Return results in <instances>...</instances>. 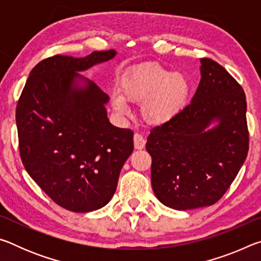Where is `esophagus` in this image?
<instances>
[{
    "instance_id": "34e87169",
    "label": "esophagus",
    "mask_w": 261,
    "mask_h": 261,
    "mask_svg": "<svg viewBox=\"0 0 261 261\" xmlns=\"http://www.w3.org/2000/svg\"><path fill=\"white\" fill-rule=\"evenodd\" d=\"M134 141H135V148L136 149H143L145 147V144H146V140L140 134H135L134 136Z\"/></svg>"
}]
</instances>
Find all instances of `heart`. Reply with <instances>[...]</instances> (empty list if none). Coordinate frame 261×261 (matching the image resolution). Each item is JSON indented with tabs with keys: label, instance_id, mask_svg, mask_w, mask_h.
I'll use <instances>...</instances> for the list:
<instances>
[{
	"label": "heart",
	"instance_id": "b5f03b06",
	"mask_svg": "<svg viewBox=\"0 0 261 261\" xmlns=\"http://www.w3.org/2000/svg\"><path fill=\"white\" fill-rule=\"evenodd\" d=\"M191 83L182 72H171L155 63L136 67L123 78L122 95L113 96L114 108L126 110L125 100L143 105L141 114L149 124L162 125L183 112L191 95Z\"/></svg>",
	"mask_w": 261,
	"mask_h": 261
}]
</instances>
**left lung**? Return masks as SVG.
I'll return each instance as SVG.
<instances>
[{"label":"left lung","instance_id":"8db88e82","mask_svg":"<svg viewBox=\"0 0 261 261\" xmlns=\"http://www.w3.org/2000/svg\"><path fill=\"white\" fill-rule=\"evenodd\" d=\"M200 63L191 103L174 120L154 126L146 143L153 191L177 211L219 201L249 151L244 90L218 62L202 57ZM213 120L218 125L208 129Z\"/></svg>","mask_w":261,"mask_h":261}]
</instances>
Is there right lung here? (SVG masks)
Wrapping results in <instances>:
<instances>
[{"label":"right lung","instance_id":"obj_1","mask_svg":"<svg viewBox=\"0 0 261 261\" xmlns=\"http://www.w3.org/2000/svg\"><path fill=\"white\" fill-rule=\"evenodd\" d=\"M114 49L86 57L54 55L32 69L16 108L21 162L35 183L63 208L86 213L107 205L134 131L110 124L109 96L93 82L74 86L78 71L106 62Z\"/></svg>","mask_w":261,"mask_h":261}]
</instances>
